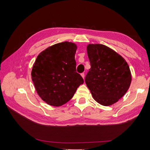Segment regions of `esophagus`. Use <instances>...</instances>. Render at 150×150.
Instances as JSON below:
<instances>
[{"label": "esophagus", "mask_w": 150, "mask_h": 150, "mask_svg": "<svg viewBox=\"0 0 150 150\" xmlns=\"http://www.w3.org/2000/svg\"><path fill=\"white\" fill-rule=\"evenodd\" d=\"M81 76H82V78H83V79H84V76H85V75H84V73H81Z\"/></svg>", "instance_id": "1"}]
</instances>
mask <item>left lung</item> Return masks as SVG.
Listing matches in <instances>:
<instances>
[{
	"label": "left lung",
	"instance_id": "obj_1",
	"mask_svg": "<svg viewBox=\"0 0 150 150\" xmlns=\"http://www.w3.org/2000/svg\"><path fill=\"white\" fill-rule=\"evenodd\" d=\"M87 53L91 68L85 82L92 97L103 106L117 103L131 84L129 67L123 57L108 46L90 44Z\"/></svg>",
	"mask_w": 150,
	"mask_h": 150
}]
</instances>
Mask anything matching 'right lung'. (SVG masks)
Instances as JSON below:
<instances>
[{
	"instance_id": "right-lung-1",
	"label": "right lung",
	"mask_w": 150,
	"mask_h": 150,
	"mask_svg": "<svg viewBox=\"0 0 150 150\" xmlns=\"http://www.w3.org/2000/svg\"><path fill=\"white\" fill-rule=\"evenodd\" d=\"M77 45L60 42L40 53L31 71L38 95L46 103L60 106L71 99L84 80L76 71Z\"/></svg>"
}]
</instances>
